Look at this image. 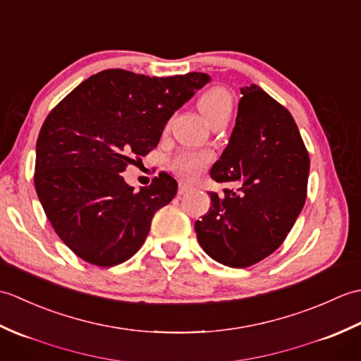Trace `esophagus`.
<instances>
[{
	"label": "esophagus",
	"instance_id": "1",
	"mask_svg": "<svg viewBox=\"0 0 361 361\" xmlns=\"http://www.w3.org/2000/svg\"><path fill=\"white\" fill-rule=\"evenodd\" d=\"M194 189V185L192 183H188V181H180V186H178V194L180 195H183V194H186V192H189V190H192Z\"/></svg>",
	"mask_w": 361,
	"mask_h": 361
}]
</instances>
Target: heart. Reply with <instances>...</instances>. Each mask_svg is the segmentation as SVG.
<instances>
[{
    "label": "heart",
    "instance_id": "obj_1",
    "mask_svg": "<svg viewBox=\"0 0 361 361\" xmlns=\"http://www.w3.org/2000/svg\"><path fill=\"white\" fill-rule=\"evenodd\" d=\"M198 109L208 122H211L219 114L231 113V96L224 88H211L198 99ZM211 158L212 155L208 152H185L172 161V169L181 176L195 178L203 172Z\"/></svg>",
    "mask_w": 361,
    "mask_h": 361
}]
</instances>
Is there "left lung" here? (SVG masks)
I'll return each instance as SVG.
<instances>
[{
	"instance_id": "obj_1",
	"label": "left lung",
	"mask_w": 361,
	"mask_h": 361,
	"mask_svg": "<svg viewBox=\"0 0 361 361\" xmlns=\"http://www.w3.org/2000/svg\"><path fill=\"white\" fill-rule=\"evenodd\" d=\"M235 126L211 178L235 189L211 192L208 214L195 221L200 247L217 262L245 268L270 256L302 211L309 153L295 119L257 85L240 88Z\"/></svg>"
}]
</instances>
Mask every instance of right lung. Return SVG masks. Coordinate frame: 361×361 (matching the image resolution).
I'll list each match as a JSON object with an SVG mask.
<instances>
[{"label":"right lung","instance_id":"add662e5","mask_svg":"<svg viewBox=\"0 0 361 361\" xmlns=\"http://www.w3.org/2000/svg\"><path fill=\"white\" fill-rule=\"evenodd\" d=\"M209 80L204 73L149 78L105 70L48 114L37 140L35 190L74 255L113 267L142 247L153 216L178 185L161 172L135 192L121 173L157 147L172 114Z\"/></svg>","mask_w":361,"mask_h":361}]
</instances>
